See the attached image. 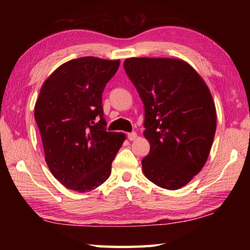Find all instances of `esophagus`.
I'll return each instance as SVG.
<instances>
[{
	"label": "esophagus",
	"mask_w": 250,
	"mask_h": 250,
	"mask_svg": "<svg viewBox=\"0 0 250 250\" xmlns=\"http://www.w3.org/2000/svg\"><path fill=\"white\" fill-rule=\"evenodd\" d=\"M126 137H128L130 141H133V140H135V139H137V132H130V133H128Z\"/></svg>",
	"instance_id": "esophagus-1"
}]
</instances>
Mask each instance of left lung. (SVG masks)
<instances>
[{
  "instance_id": "left-lung-1",
  "label": "left lung",
  "mask_w": 250,
  "mask_h": 250,
  "mask_svg": "<svg viewBox=\"0 0 250 250\" xmlns=\"http://www.w3.org/2000/svg\"><path fill=\"white\" fill-rule=\"evenodd\" d=\"M124 66L145 104L150 152L143 173L162 188H183L204 167L213 145L216 109L208 87L181 59L133 57Z\"/></svg>"
}]
</instances>
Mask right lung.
<instances>
[{"label":"right lung","instance_id":"add662e5","mask_svg":"<svg viewBox=\"0 0 250 250\" xmlns=\"http://www.w3.org/2000/svg\"><path fill=\"white\" fill-rule=\"evenodd\" d=\"M120 61L73 59L45 80L35 104L36 124L52 174L73 191L98 188L111 174V164L125 134L108 132L104 118L105 84Z\"/></svg>","mask_w":250,"mask_h":250}]
</instances>
